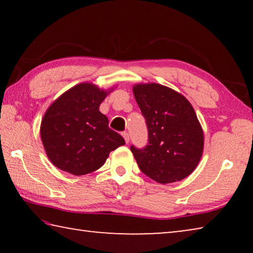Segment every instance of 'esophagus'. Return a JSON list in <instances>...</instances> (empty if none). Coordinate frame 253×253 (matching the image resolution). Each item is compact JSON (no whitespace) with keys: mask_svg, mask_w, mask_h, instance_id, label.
<instances>
[{"mask_svg":"<svg viewBox=\"0 0 253 253\" xmlns=\"http://www.w3.org/2000/svg\"><path fill=\"white\" fill-rule=\"evenodd\" d=\"M123 137H124V139H125V142L128 144L129 143V134H128L127 131H124L123 132Z\"/></svg>","mask_w":253,"mask_h":253,"instance_id":"obj_1","label":"esophagus"}]
</instances>
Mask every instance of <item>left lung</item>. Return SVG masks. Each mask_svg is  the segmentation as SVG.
<instances>
[{
  "instance_id": "obj_1",
  "label": "left lung",
  "mask_w": 253,
  "mask_h": 253,
  "mask_svg": "<svg viewBox=\"0 0 253 253\" xmlns=\"http://www.w3.org/2000/svg\"><path fill=\"white\" fill-rule=\"evenodd\" d=\"M135 99L145 118L147 145L130 151L140 170L158 183L188 176L203 153V130L185 97L158 84H136Z\"/></svg>"
}]
</instances>
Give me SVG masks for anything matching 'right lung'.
<instances>
[{
    "instance_id": "1",
    "label": "right lung",
    "mask_w": 253,
    "mask_h": 253,
    "mask_svg": "<svg viewBox=\"0 0 253 253\" xmlns=\"http://www.w3.org/2000/svg\"><path fill=\"white\" fill-rule=\"evenodd\" d=\"M107 93L92 84H80L60 96L41 122V139L54 166L84 175L104 165L125 139L108 126L99 111Z\"/></svg>"
}]
</instances>
